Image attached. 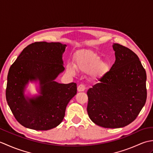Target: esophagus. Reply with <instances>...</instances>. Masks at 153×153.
<instances>
[{
  "mask_svg": "<svg viewBox=\"0 0 153 153\" xmlns=\"http://www.w3.org/2000/svg\"><path fill=\"white\" fill-rule=\"evenodd\" d=\"M85 89V86L83 85V84H80V85H78V87H77V91H78L79 92H81V91H84Z\"/></svg>",
  "mask_w": 153,
  "mask_h": 153,
  "instance_id": "obj_1",
  "label": "esophagus"
}]
</instances>
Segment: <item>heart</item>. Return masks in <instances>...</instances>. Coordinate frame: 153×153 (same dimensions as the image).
I'll return each instance as SVG.
<instances>
[{
    "instance_id": "heart-1",
    "label": "heart",
    "mask_w": 153,
    "mask_h": 153,
    "mask_svg": "<svg viewBox=\"0 0 153 153\" xmlns=\"http://www.w3.org/2000/svg\"><path fill=\"white\" fill-rule=\"evenodd\" d=\"M75 68L77 70L83 73H89L92 71L94 77L98 76L105 70L106 64L102 62L100 57L93 52H86L82 54L77 59ZM67 71L71 75L75 74L74 68L68 65Z\"/></svg>"
}]
</instances>
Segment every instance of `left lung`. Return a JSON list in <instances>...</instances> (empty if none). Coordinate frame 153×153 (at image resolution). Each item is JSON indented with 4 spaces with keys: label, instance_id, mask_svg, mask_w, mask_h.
<instances>
[{
    "label": "left lung",
    "instance_id": "8db88e82",
    "mask_svg": "<svg viewBox=\"0 0 153 153\" xmlns=\"http://www.w3.org/2000/svg\"><path fill=\"white\" fill-rule=\"evenodd\" d=\"M113 48L114 64L87 92L90 119L106 128H122L134 122L147 94V75L137 55L118 43Z\"/></svg>",
    "mask_w": 153,
    "mask_h": 153
}]
</instances>
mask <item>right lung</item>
Instances as JSON below:
<instances>
[{"mask_svg":"<svg viewBox=\"0 0 153 153\" xmlns=\"http://www.w3.org/2000/svg\"><path fill=\"white\" fill-rule=\"evenodd\" d=\"M66 45L35 42L22 51L9 69L6 99L16 120L25 128L48 130L62 122L77 84L54 82L64 70L62 54ZM39 79L42 95L27 101L23 89L29 80Z\"/></svg>","mask_w":153,"mask_h":153,"instance_id":"add662e5","label":"right lung"}]
</instances>
